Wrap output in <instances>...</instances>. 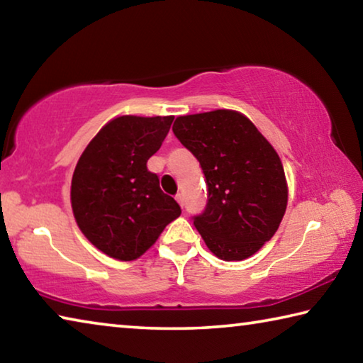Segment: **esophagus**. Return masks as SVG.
I'll return each mask as SVG.
<instances>
[{"label": "esophagus", "mask_w": 363, "mask_h": 363, "mask_svg": "<svg viewBox=\"0 0 363 363\" xmlns=\"http://www.w3.org/2000/svg\"><path fill=\"white\" fill-rule=\"evenodd\" d=\"M176 200H177V203H179L181 206H184V195L182 194H177L176 195Z\"/></svg>", "instance_id": "esophagus-1"}]
</instances>
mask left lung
I'll list each match as a JSON object with an SVG mask.
<instances>
[{"mask_svg": "<svg viewBox=\"0 0 363 363\" xmlns=\"http://www.w3.org/2000/svg\"><path fill=\"white\" fill-rule=\"evenodd\" d=\"M173 131L203 169L208 203L194 225L206 247L224 261L253 256L274 237L286 210L279 153L235 110L177 116Z\"/></svg>", "mask_w": 363, "mask_h": 363, "instance_id": "left-lung-1", "label": "left lung"}]
</instances>
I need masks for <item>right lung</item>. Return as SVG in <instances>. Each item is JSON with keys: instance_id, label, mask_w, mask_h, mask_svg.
<instances>
[{"instance_id": "right-lung-1", "label": "right lung", "mask_w": 363, "mask_h": 363, "mask_svg": "<svg viewBox=\"0 0 363 363\" xmlns=\"http://www.w3.org/2000/svg\"><path fill=\"white\" fill-rule=\"evenodd\" d=\"M173 120L116 116L93 138L73 171L70 200L79 230L113 259H138L179 218L181 206L147 169Z\"/></svg>"}]
</instances>
